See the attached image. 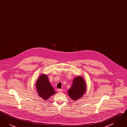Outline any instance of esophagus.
Returning <instances> with one entry per match:
<instances>
[{"label":"esophagus","mask_w":127,"mask_h":127,"mask_svg":"<svg viewBox=\"0 0 127 127\" xmlns=\"http://www.w3.org/2000/svg\"><path fill=\"white\" fill-rule=\"evenodd\" d=\"M57 91H58L59 92H61L62 91V90H61V89H58Z\"/></svg>","instance_id":"1"}]
</instances>
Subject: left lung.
I'll use <instances>...</instances> for the list:
<instances>
[{
  "label": "left lung",
  "instance_id": "obj_1",
  "mask_svg": "<svg viewBox=\"0 0 127 127\" xmlns=\"http://www.w3.org/2000/svg\"><path fill=\"white\" fill-rule=\"evenodd\" d=\"M86 91V86L84 79L80 76L74 79L72 85L68 90L67 93L73 100H77L83 97Z\"/></svg>",
  "mask_w": 127,
  "mask_h": 127
}]
</instances>
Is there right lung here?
Wrapping results in <instances>:
<instances>
[{"mask_svg": "<svg viewBox=\"0 0 127 127\" xmlns=\"http://www.w3.org/2000/svg\"><path fill=\"white\" fill-rule=\"evenodd\" d=\"M36 88L38 96L45 100L55 93V91L50 84L47 75L44 74L41 75L37 80Z\"/></svg>", "mask_w": 127, "mask_h": 127, "instance_id": "1", "label": "right lung"}]
</instances>
